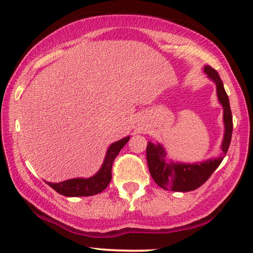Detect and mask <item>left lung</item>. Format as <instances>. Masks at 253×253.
I'll use <instances>...</instances> for the list:
<instances>
[{"mask_svg": "<svg viewBox=\"0 0 253 253\" xmlns=\"http://www.w3.org/2000/svg\"><path fill=\"white\" fill-rule=\"evenodd\" d=\"M207 75L216 83L217 95L219 102L224 108V123L225 136L221 144V154L218 159L205 161L202 164L186 165V164H167L165 161V151L161 145H154L149 142L146 146V161H148L150 175L154 182L165 190L175 192H188L197 190L202 184L209 179L211 174L216 170L218 166L227 153L231 144L233 133V117L227 93L224 88L223 82L219 75L212 67L206 66Z\"/></svg>", "mask_w": 253, "mask_h": 253, "instance_id": "8db88e82", "label": "left lung"}]
</instances>
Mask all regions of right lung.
I'll list each match as a JSON object with an SVG mask.
<instances>
[{"instance_id":"obj_1","label":"right lung","mask_w":253,"mask_h":253,"mask_svg":"<svg viewBox=\"0 0 253 253\" xmlns=\"http://www.w3.org/2000/svg\"><path fill=\"white\" fill-rule=\"evenodd\" d=\"M129 137H125L120 141L112 143L107 151L104 163L97 174L90 178H74L68 179L61 183H47L58 193L66 195V197H89L101 193L104 188H107L109 183L111 182L112 165L115 158L118 156L120 150L128 142Z\"/></svg>"}]
</instances>
